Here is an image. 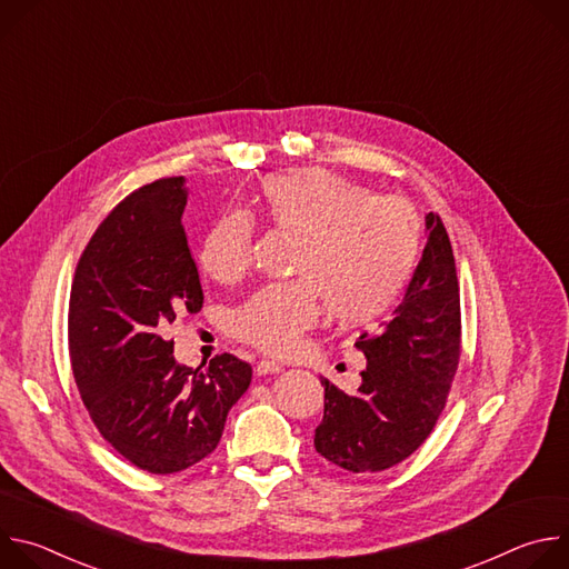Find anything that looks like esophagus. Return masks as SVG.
<instances>
[{"mask_svg": "<svg viewBox=\"0 0 569 569\" xmlns=\"http://www.w3.org/2000/svg\"><path fill=\"white\" fill-rule=\"evenodd\" d=\"M281 369H283V367H281L279 362H274V360H266V358H263V360H259V362H257V373H259V376L279 373Z\"/></svg>", "mask_w": 569, "mask_h": 569, "instance_id": "34e87169", "label": "esophagus"}]
</instances>
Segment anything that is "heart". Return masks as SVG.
Segmentation results:
<instances>
[{
	"instance_id": "heart-1",
	"label": "heart",
	"mask_w": 569,
	"mask_h": 569,
	"mask_svg": "<svg viewBox=\"0 0 569 569\" xmlns=\"http://www.w3.org/2000/svg\"><path fill=\"white\" fill-rule=\"evenodd\" d=\"M254 216L292 236L288 274L295 279L257 290L229 315V333L266 353H288L317 321L323 306L340 323H365L385 312L408 283L419 248L415 207L323 169L274 173L261 184ZM254 218L220 216L204 233L198 263L216 283L248 274Z\"/></svg>"
}]
</instances>
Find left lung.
Returning <instances> with one entry per match:
<instances>
[{
    "label": "left lung",
    "instance_id": "left-lung-1",
    "mask_svg": "<svg viewBox=\"0 0 569 569\" xmlns=\"http://www.w3.org/2000/svg\"><path fill=\"white\" fill-rule=\"evenodd\" d=\"M417 272L378 333L356 347L367 358L356 393L323 385L315 450L349 472H380L408 459L435 430L459 367L461 306L455 254L439 213Z\"/></svg>",
    "mask_w": 569,
    "mask_h": 569
}]
</instances>
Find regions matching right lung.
I'll list each match as a JSON object with an SVG mask.
<instances>
[{
  "instance_id": "1",
  "label": "right lung",
  "mask_w": 569,
  "mask_h": 569,
  "mask_svg": "<svg viewBox=\"0 0 569 569\" xmlns=\"http://www.w3.org/2000/svg\"><path fill=\"white\" fill-rule=\"evenodd\" d=\"M184 178L123 198L78 259L67 336L76 387L101 437L132 466L171 475L216 450L252 367L220 353L180 367L169 323L200 312L204 295L182 213Z\"/></svg>"
}]
</instances>
